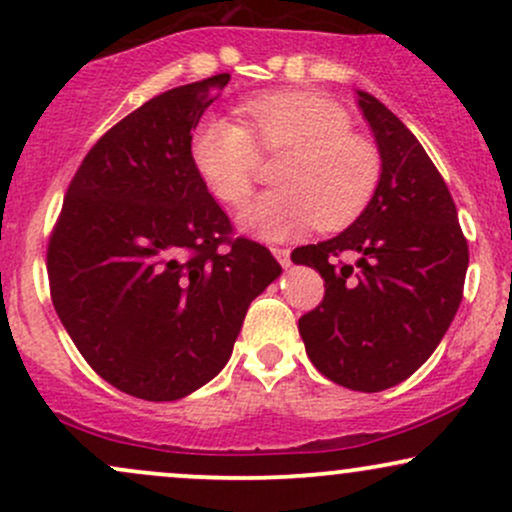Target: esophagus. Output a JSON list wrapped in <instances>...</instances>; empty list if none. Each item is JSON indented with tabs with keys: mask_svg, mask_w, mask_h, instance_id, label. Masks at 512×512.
<instances>
[{
	"mask_svg": "<svg viewBox=\"0 0 512 512\" xmlns=\"http://www.w3.org/2000/svg\"><path fill=\"white\" fill-rule=\"evenodd\" d=\"M272 255L276 257V262H279L281 267H289V264H291V250L289 248H272Z\"/></svg>",
	"mask_w": 512,
	"mask_h": 512,
	"instance_id": "esophagus-1",
	"label": "esophagus"
}]
</instances>
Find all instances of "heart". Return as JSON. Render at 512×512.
<instances>
[{
	"instance_id": "heart-1",
	"label": "heart",
	"mask_w": 512,
	"mask_h": 512,
	"mask_svg": "<svg viewBox=\"0 0 512 512\" xmlns=\"http://www.w3.org/2000/svg\"><path fill=\"white\" fill-rule=\"evenodd\" d=\"M248 120L204 115L192 129L190 158L216 199L238 204L248 197L260 151H286L276 166V190L243 204L238 226L248 236L286 240L313 226L337 231L366 209L380 180V156L351 134L342 105L308 91H274L250 98Z\"/></svg>"
}]
</instances>
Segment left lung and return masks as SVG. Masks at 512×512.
<instances>
[{
    "mask_svg": "<svg viewBox=\"0 0 512 512\" xmlns=\"http://www.w3.org/2000/svg\"><path fill=\"white\" fill-rule=\"evenodd\" d=\"M358 108L373 129L380 180L339 236L291 260L320 272L325 298L298 320L313 366L332 383L380 392L407 380L448 332L462 301L469 250L448 185L419 139L366 91ZM354 251V265L333 262Z\"/></svg>",
    "mask_w": 512,
    "mask_h": 512,
    "instance_id": "left-lung-1",
    "label": "left lung"
}]
</instances>
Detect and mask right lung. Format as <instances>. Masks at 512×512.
Returning a JSON list of instances; mask_svg holds the SVG:
<instances>
[{"instance_id":"obj_1","label":"right lung","mask_w":512,"mask_h":512,"mask_svg":"<svg viewBox=\"0 0 512 512\" xmlns=\"http://www.w3.org/2000/svg\"><path fill=\"white\" fill-rule=\"evenodd\" d=\"M228 81L170 88L105 132L50 238L64 330L103 380L149 402L216 378L252 298L281 274L264 245L228 238L231 221L192 166V129Z\"/></svg>"}]
</instances>
